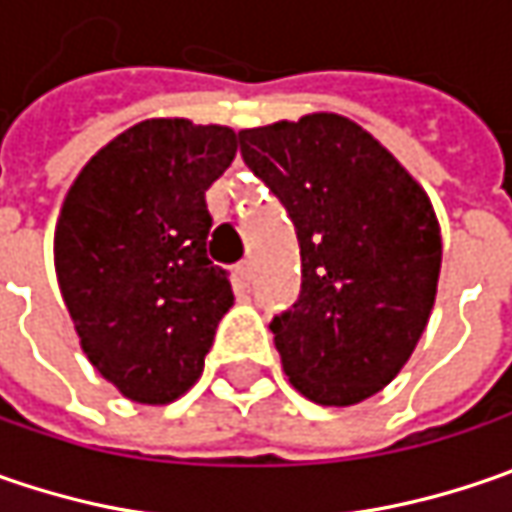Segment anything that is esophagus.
Here are the masks:
<instances>
[{
	"label": "esophagus",
	"mask_w": 512,
	"mask_h": 512,
	"mask_svg": "<svg viewBox=\"0 0 512 512\" xmlns=\"http://www.w3.org/2000/svg\"><path fill=\"white\" fill-rule=\"evenodd\" d=\"M237 278L243 280V283H249L252 280V275H255V266H252V260H243V263H237Z\"/></svg>",
	"instance_id": "obj_1"
}]
</instances>
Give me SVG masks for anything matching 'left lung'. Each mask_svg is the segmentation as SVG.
I'll return each mask as SVG.
<instances>
[{
  "instance_id": "8db88e82",
  "label": "left lung",
  "mask_w": 512,
  "mask_h": 512,
  "mask_svg": "<svg viewBox=\"0 0 512 512\" xmlns=\"http://www.w3.org/2000/svg\"><path fill=\"white\" fill-rule=\"evenodd\" d=\"M246 166L300 243V298L272 321L289 384L321 407L372 398L410 361L438 292L441 229L421 183L349 117L243 128Z\"/></svg>"
}]
</instances>
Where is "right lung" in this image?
<instances>
[{"label": "right lung", "instance_id": "obj_1", "mask_svg": "<svg viewBox=\"0 0 512 512\" xmlns=\"http://www.w3.org/2000/svg\"><path fill=\"white\" fill-rule=\"evenodd\" d=\"M234 154L229 125L154 117L102 145L62 200L59 292L82 352L128 401L189 392L232 309V283L206 255V191Z\"/></svg>", "mask_w": 512, "mask_h": 512}]
</instances>
